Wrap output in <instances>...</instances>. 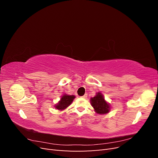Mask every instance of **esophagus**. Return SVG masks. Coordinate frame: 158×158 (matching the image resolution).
Masks as SVG:
<instances>
[{
    "label": "esophagus",
    "mask_w": 158,
    "mask_h": 158,
    "mask_svg": "<svg viewBox=\"0 0 158 158\" xmlns=\"http://www.w3.org/2000/svg\"><path fill=\"white\" fill-rule=\"evenodd\" d=\"M82 98H84V99H85V98H87V94H84V95H83V96H82Z\"/></svg>",
    "instance_id": "obj_1"
}]
</instances>
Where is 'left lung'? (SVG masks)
<instances>
[{"mask_svg": "<svg viewBox=\"0 0 158 158\" xmlns=\"http://www.w3.org/2000/svg\"><path fill=\"white\" fill-rule=\"evenodd\" d=\"M91 105L99 114H106L109 111V105L105 101L103 95L98 92L93 98H91Z\"/></svg>", "mask_w": 158, "mask_h": 158, "instance_id": "1", "label": "left lung"}]
</instances>
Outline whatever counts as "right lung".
Instances as JSON below:
<instances>
[{
    "label": "right lung",
    "instance_id": "right-lung-1",
    "mask_svg": "<svg viewBox=\"0 0 158 158\" xmlns=\"http://www.w3.org/2000/svg\"><path fill=\"white\" fill-rule=\"evenodd\" d=\"M75 98L74 95H64L62 96L60 101L59 103L56 105L55 108L59 110H63L66 109L68 106H69L73 102V99Z\"/></svg>",
    "mask_w": 158,
    "mask_h": 158
}]
</instances>
